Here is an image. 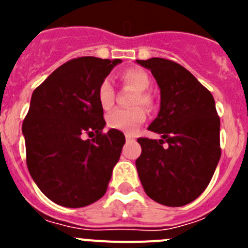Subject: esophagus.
Here are the masks:
<instances>
[{
	"label": "esophagus",
	"mask_w": 248,
	"mask_h": 248,
	"mask_svg": "<svg viewBox=\"0 0 248 248\" xmlns=\"http://www.w3.org/2000/svg\"><path fill=\"white\" fill-rule=\"evenodd\" d=\"M125 139H126V141H133V140H135V137L133 134H130V133H126Z\"/></svg>",
	"instance_id": "1"
}]
</instances>
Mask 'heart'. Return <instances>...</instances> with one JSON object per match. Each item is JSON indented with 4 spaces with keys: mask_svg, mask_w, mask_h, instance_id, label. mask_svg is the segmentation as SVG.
<instances>
[{
    "mask_svg": "<svg viewBox=\"0 0 248 248\" xmlns=\"http://www.w3.org/2000/svg\"><path fill=\"white\" fill-rule=\"evenodd\" d=\"M120 78L125 84L137 89L133 105H143L148 110L154 108V98L148 91L151 85V78L141 68H128L123 71ZM114 88L109 79H103L97 89V100L103 110H109L114 105ZM142 107L131 109H117L107 117L108 126L122 131H134L146 119V111Z\"/></svg>",
    "mask_w": 248,
    "mask_h": 248,
    "instance_id": "1",
    "label": "heart"
}]
</instances>
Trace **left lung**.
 Here are the masks:
<instances>
[{"label": "left lung", "mask_w": 248, "mask_h": 248, "mask_svg": "<svg viewBox=\"0 0 248 248\" xmlns=\"http://www.w3.org/2000/svg\"><path fill=\"white\" fill-rule=\"evenodd\" d=\"M137 62L150 69L161 95L159 115L148 128L161 134V139H138L141 146L135 161L139 179L154 201L184 206L207 187L221 156L220 118L214 97L174 61Z\"/></svg>", "instance_id": "1"}]
</instances>
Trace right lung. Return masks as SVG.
<instances>
[{
    "mask_svg": "<svg viewBox=\"0 0 248 248\" xmlns=\"http://www.w3.org/2000/svg\"><path fill=\"white\" fill-rule=\"evenodd\" d=\"M120 62L71 59L33 91L22 124L26 161L39 190L58 205H91L108 189L125 137L117 129L103 133L105 120L97 89ZM84 134L94 138L83 140Z\"/></svg>",
    "mask_w": 248,
    "mask_h": 248,
    "instance_id": "right-lung-1",
    "label": "right lung"
}]
</instances>
